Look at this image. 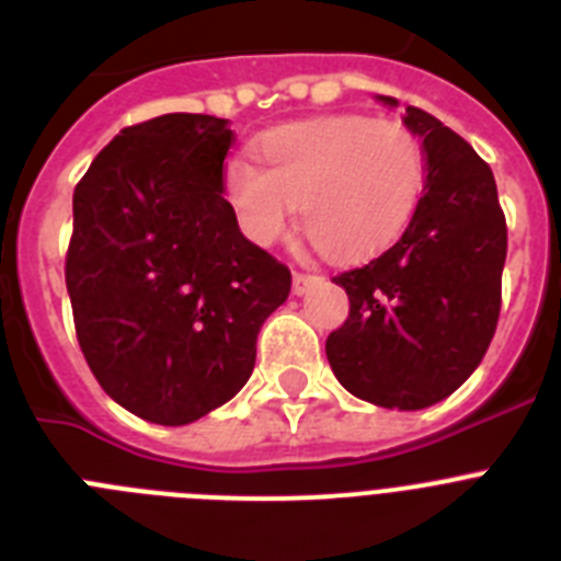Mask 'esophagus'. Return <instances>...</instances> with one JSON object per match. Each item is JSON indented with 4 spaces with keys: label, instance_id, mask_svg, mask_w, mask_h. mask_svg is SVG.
I'll return each mask as SVG.
<instances>
[{
    "label": "esophagus",
    "instance_id": "1",
    "mask_svg": "<svg viewBox=\"0 0 561 561\" xmlns=\"http://www.w3.org/2000/svg\"><path fill=\"white\" fill-rule=\"evenodd\" d=\"M320 280H323V277L311 275V272H295V277H291V289H295V295H306V291L314 289Z\"/></svg>",
    "mask_w": 561,
    "mask_h": 561
}]
</instances>
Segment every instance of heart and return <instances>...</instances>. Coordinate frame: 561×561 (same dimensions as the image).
Instances as JSON below:
<instances>
[{
  "mask_svg": "<svg viewBox=\"0 0 561 561\" xmlns=\"http://www.w3.org/2000/svg\"><path fill=\"white\" fill-rule=\"evenodd\" d=\"M261 168L232 157L221 173L225 196L252 244L270 247L291 216L311 244L334 261L385 250L419 207L427 153L404 123L334 114L286 123L257 142Z\"/></svg>",
  "mask_w": 561,
  "mask_h": 561,
  "instance_id": "1",
  "label": "heart"
}]
</instances>
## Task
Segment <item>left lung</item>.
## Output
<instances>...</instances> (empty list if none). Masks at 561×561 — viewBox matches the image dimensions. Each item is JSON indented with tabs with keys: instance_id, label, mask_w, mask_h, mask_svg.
<instances>
[{
	"instance_id": "obj_1",
	"label": "left lung",
	"mask_w": 561,
	"mask_h": 561,
	"mask_svg": "<svg viewBox=\"0 0 561 561\" xmlns=\"http://www.w3.org/2000/svg\"><path fill=\"white\" fill-rule=\"evenodd\" d=\"M404 126L427 153L424 193L393 247L334 277L351 309L325 340L342 388L388 410L430 408L472 376L497 329L508 247L492 168L424 108L408 106Z\"/></svg>"
}]
</instances>
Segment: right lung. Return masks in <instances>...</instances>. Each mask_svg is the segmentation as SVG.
Instances as JSON below:
<instances>
[{"label":"right lung","instance_id":"obj_1","mask_svg":"<svg viewBox=\"0 0 561 561\" xmlns=\"http://www.w3.org/2000/svg\"><path fill=\"white\" fill-rule=\"evenodd\" d=\"M236 134L213 114L126 126L72 196L67 291L89 370L121 408L182 427L255 368V340L291 289L221 196Z\"/></svg>","mask_w":561,"mask_h":561}]
</instances>
